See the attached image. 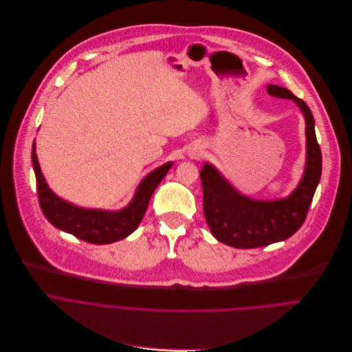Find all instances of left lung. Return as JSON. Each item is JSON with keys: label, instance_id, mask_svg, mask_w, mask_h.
Returning a JSON list of instances; mask_svg holds the SVG:
<instances>
[{"label": "left lung", "instance_id": "left-lung-1", "mask_svg": "<svg viewBox=\"0 0 352 352\" xmlns=\"http://www.w3.org/2000/svg\"><path fill=\"white\" fill-rule=\"evenodd\" d=\"M276 98L293 100L305 119L307 157L301 180L285 198L255 199L241 194L212 164L199 170L204 215L214 237L234 248H258L292 237L304 223L322 175V153L309 107L290 90L267 85Z\"/></svg>", "mask_w": 352, "mask_h": 352}]
</instances>
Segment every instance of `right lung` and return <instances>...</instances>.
Wrapping results in <instances>:
<instances>
[{
  "label": "right lung",
  "mask_w": 352,
  "mask_h": 352,
  "mask_svg": "<svg viewBox=\"0 0 352 352\" xmlns=\"http://www.w3.org/2000/svg\"><path fill=\"white\" fill-rule=\"evenodd\" d=\"M32 164L44 217L56 229L91 244H111L131 234L142 222L153 192L173 165L170 161L151 170L140 182L133 198L124 208L108 210L78 206L58 197L43 176L36 154V142L32 147Z\"/></svg>",
  "instance_id": "1"
}]
</instances>
